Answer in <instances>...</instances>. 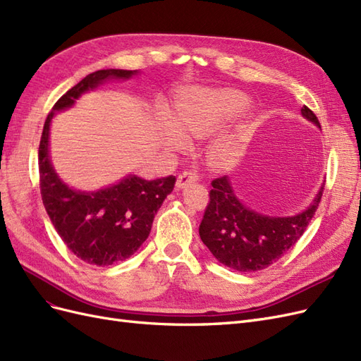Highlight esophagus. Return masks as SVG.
Instances as JSON below:
<instances>
[{
  "label": "esophagus",
  "instance_id": "34e87169",
  "mask_svg": "<svg viewBox=\"0 0 361 361\" xmlns=\"http://www.w3.org/2000/svg\"><path fill=\"white\" fill-rule=\"evenodd\" d=\"M199 179V176H197V173H194V171H182L179 176H178V179H176V188H183V187H187L188 183H191V182H195Z\"/></svg>",
  "mask_w": 361,
  "mask_h": 361
}]
</instances>
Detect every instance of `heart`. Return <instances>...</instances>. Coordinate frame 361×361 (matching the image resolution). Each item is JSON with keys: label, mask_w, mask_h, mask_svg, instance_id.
<instances>
[{"label": "heart", "mask_w": 361, "mask_h": 361, "mask_svg": "<svg viewBox=\"0 0 361 361\" xmlns=\"http://www.w3.org/2000/svg\"><path fill=\"white\" fill-rule=\"evenodd\" d=\"M250 106V99L235 90H194L176 102L174 124L164 116L161 120V138L166 146L180 149L187 143L184 134L202 137L221 128L228 120L243 114ZM214 154L220 158L231 155V149L224 143L214 146Z\"/></svg>", "instance_id": "heart-1"}]
</instances>
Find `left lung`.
Segmentation results:
<instances>
[{"instance_id":"left-lung-1","label":"left lung","mask_w":361,"mask_h":361,"mask_svg":"<svg viewBox=\"0 0 361 361\" xmlns=\"http://www.w3.org/2000/svg\"><path fill=\"white\" fill-rule=\"evenodd\" d=\"M302 116L321 128L307 106ZM324 187L307 209L293 216L262 215L239 202L227 176L212 180L199 233L220 264L241 272L260 271L277 262L297 244L318 209Z\"/></svg>"}]
</instances>
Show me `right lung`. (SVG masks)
I'll return each mask as SVG.
<instances>
[{
    "label": "right lung",
    "instance_id": "right-lung-1",
    "mask_svg": "<svg viewBox=\"0 0 361 361\" xmlns=\"http://www.w3.org/2000/svg\"><path fill=\"white\" fill-rule=\"evenodd\" d=\"M137 71L102 69L87 75L63 94L48 114L39 146L40 194L57 233L72 253L90 265L108 267L133 256L152 228L162 202L176 178L155 180L129 174L111 187L85 192L72 190L49 159V126L56 111L72 106L78 97L108 80H128Z\"/></svg>",
    "mask_w": 361,
    "mask_h": 361
}]
</instances>
